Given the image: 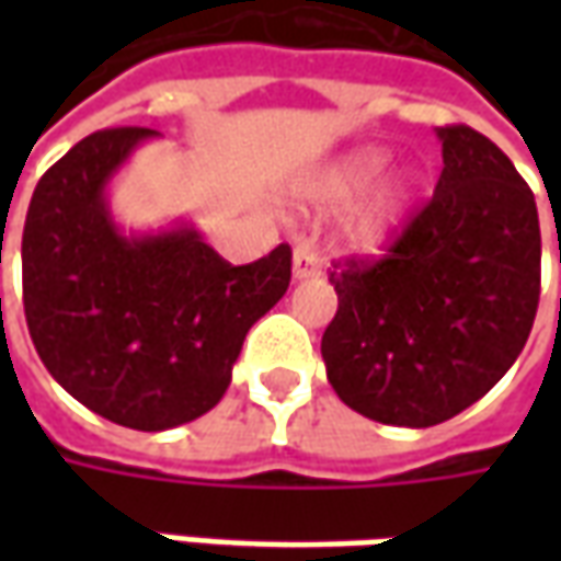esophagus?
<instances>
[{"label": "esophagus", "instance_id": "1", "mask_svg": "<svg viewBox=\"0 0 561 561\" xmlns=\"http://www.w3.org/2000/svg\"><path fill=\"white\" fill-rule=\"evenodd\" d=\"M324 273V261L309 243L297 245L294 252V279H309V276H321Z\"/></svg>", "mask_w": 561, "mask_h": 561}]
</instances>
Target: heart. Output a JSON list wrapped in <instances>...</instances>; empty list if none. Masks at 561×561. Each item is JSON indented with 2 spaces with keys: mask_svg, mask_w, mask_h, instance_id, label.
Masks as SVG:
<instances>
[{
  "mask_svg": "<svg viewBox=\"0 0 561 561\" xmlns=\"http://www.w3.org/2000/svg\"><path fill=\"white\" fill-rule=\"evenodd\" d=\"M388 152L378 147L357 149L352 156L340 159L330 171L318 176V183L309 188V204L316 207H342L357 195H364L369 185L376 183L381 173L388 171ZM417 183L409 173H397L388 183H381L366 197L360 207L354 209L352 219L345 221V240L354 249H376L397 231L402 219L409 216L414 204Z\"/></svg>",
  "mask_w": 561,
  "mask_h": 561,
  "instance_id": "1",
  "label": "heart"
}]
</instances>
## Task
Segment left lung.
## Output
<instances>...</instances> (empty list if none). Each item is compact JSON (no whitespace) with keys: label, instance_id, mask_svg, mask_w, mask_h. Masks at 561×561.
Listing matches in <instances>:
<instances>
[{"label":"left lung","instance_id":"left-lung-1","mask_svg":"<svg viewBox=\"0 0 561 561\" xmlns=\"http://www.w3.org/2000/svg\"><path fill=\"white\" fill-rule=\"evenodd\" d=\"M442 176L381 257L330 270L328 381L369 421L435 426L517 360L541 297L535 195L493 140L438 128Z\"/></svg>","mask_w":561,"mask_h":561}]
</instances>
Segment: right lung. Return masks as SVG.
<instances>
[{
    "label": "right lung",
    "instance_id": "right-lung-1",
    "mask_svg": "<svg viewBox=\"0 0 561 561\" xmlns=\"http://www.w3.org/2000/svg\"><path fill=\"white\" fill-rule=\"evenodd\" d=\"M152 128H104L44 173L23 225V312L47 373L107 421L159 433L207 414L291 245L233 267L195 228L126 237L104 185Z\"/></svg>",
    "mask_w": 561,
    "mask_h": 561
}]
</instances>
